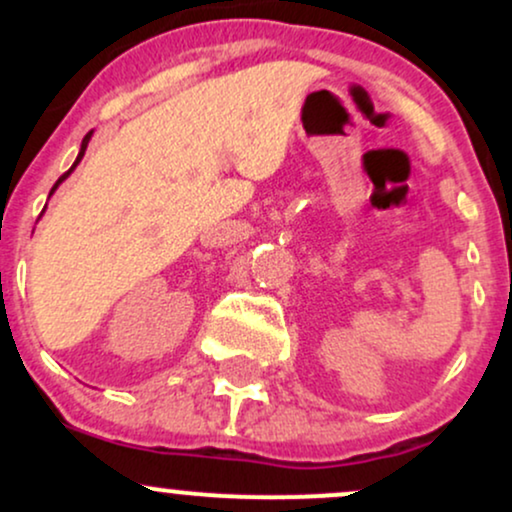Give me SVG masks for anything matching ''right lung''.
Here are the masks:
<instances>
[{"instance_id": "obj_1", "label": "right lung", "mask_w": 512, "mask_h": 512, "mask_svg": "<svg viewBox=\"0 0 512 512\" xmlns=\"http://www.w3.org/2000/svg\"><path fill=\"white\" fill-rule=\"evenodd\" d=\"M91 134H93V132H88V134H86V137H84V142H81V151H79V156H76L74 166H72V168H69V170H67V173H64V175H62V178L55 182V187H52V192H55V190H57V185H60V182H62L64 178H67V175H69V173H72V170L76 168V163H79V161H81V158H84V151H86V146H88V139H91ZM52 192H50V195H52Z\"/></svg>"}]
</instances>
